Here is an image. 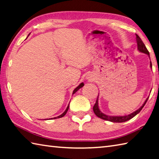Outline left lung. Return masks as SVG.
<instances>
[{"label":"left lung","mask_w":159,"mask_h":159,"mask_svg":"<svg viewBox=\"0 0 159 159\" xmlns=\"http://www.w3.org/2000/svg\"><path fill=\"white\" fill-rule=\"evenodd\" d=\"M136 40H137V48L139 50V51L141 52H143L145 54H147L148 55V57H150V53L148 52V49L146 48V46L143 43V42H142V40L139 38V36L136 34ZM152 63L150 61V67H152ZM149 98V97H148ZM148 98L145 101V102L143 104V105L141 106L139 109H137V111H134V112L132 113L129 115H127V116H107V115H105L102 113L101 111H100L99 108H98V96L97 98V100H96V102L94 104V106L93 107V112L94 113L96 114V116H98V117L101 118V119L104 120H107V121H112V122H124V121H126L128 120H129L132 118L134 117V116H136L137 114L139 113L140 111H141V109H143V107L145 106V104H146V102L148 100Z\"/></svg>","instance_id":"1"}]
</instances>
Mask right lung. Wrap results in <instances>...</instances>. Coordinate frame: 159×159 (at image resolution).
<instances>
[{
	"mask_svg": "<svg viewBox=\"0 0 159 159\" xmlns=\"http://www.w3.org/2000/svg\"><path fill=\"white\" fill-rule=\"evenodd\" d=\"M83 85H84V83H81L80 84V85L78 86L76 88H75L74 89V90L73 91V93H72V94H74V93H75L78 90H79L80 88H81L82 87H83ZM69 104H68V106H67V109H66V111H64V112L61 114V115H60V116H57V117H54V118H51V119H57V118H60V117H63L64 116H65V115L66 114V113H67V111H68V109H69ZM50 120V119H49Z\"/></svg>",
	"mask_w": 159,
	"mask_h": 159,
	"instance_id": "1",
	"label": "right lung"
}]
</instances>
